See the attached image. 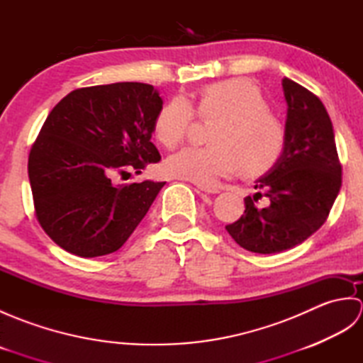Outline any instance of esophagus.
Instances as JSON below:
<instances>
[{"label": "esophagus", "mask_w": 363, "mask_h": 363, "mask_svg": "<svg viewBox=\"0 0 363 363\" xmlns=\"http://www.w3.org/2000/svg\"><path fill=\"white\" fill-rule=\"evenodd\" d=\"M198 189L201 190V191H204V194H212V195H215V194H220V190H218L217 187H206V186H198Z\"/></svg>", "instance_id": "1"}]
</instances>
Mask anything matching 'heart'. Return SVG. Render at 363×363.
Returning a JSON list of instances; mask_svg holds the SVG:
<instances>
[{
    "label": "heart",
    "instance_id": "obj_1",
    "mask_svg": "<svg viewBox=\"0 0 363 363\" xmlns=\"http://www.w3.org/2000/svg\"><path fill=\"white\" fill-rule=\"evenodd\" d=\"M198 112L204 120H217L211 130V146H190L169 156L167 174L198 186H217L220 179L243 172L260 176L282 157L287 130L268 111L259 86L245 78L211 84L199 91ZM195 111L186 98L168 101L154 121V135L160 145L173 150L186 138Z\"/></svg>",
    "mask_w": 363,
    "mask_h": 363
}]
</instances>
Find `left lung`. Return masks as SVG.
Segmentation results:
<instances>
[{
  "instance_id": "8db88e82",
  "label": "left lung",
  "mask_w": 363,
  "mask_h": 363,
  "mask_svg": "<svg viewBox=\"0 0 363 363\" xmlns=\"http://www.w3.org/2000/svg\"><path fill=\"white\" fill-rule=\"evenodd\" d=\"M287 103V143L279 162L259 177L245 213L226 230L251 252L274 254L303 243L326 221L342 187L335 137L326 107L318 96L289 78L282 79ZM265 208L253 204L259 196Z\"/></svg>"
}]
</instances>
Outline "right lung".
Segmentation results:
<instances>
[{"mask_svg": "<svg viewBox=\"0 0 363 363\" xmlns=\"http://www.w3.org/2000/svg\"><path fill=\"white\" fill-rule=\"evenodd\" d=\"M159 90L115 82L73 90L54 106L29 152L37 220L52 242L79 257L120 250L165 182L115 184L160 154L151 142Z\"/></svg>", "mask_w": 363, "mask_h": 363, "instance_id": "right-lung-1", "label": "right lung"}]
</instances>
